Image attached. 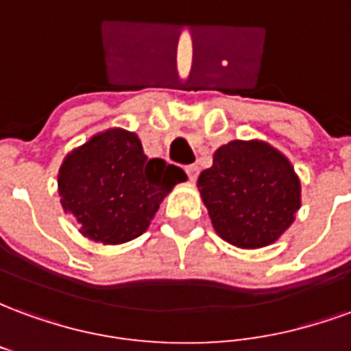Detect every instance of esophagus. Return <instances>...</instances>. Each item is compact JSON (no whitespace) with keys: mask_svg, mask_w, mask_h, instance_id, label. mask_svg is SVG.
Returning <instances> with one entry per match:
<instances>
[{"mask_svg":"<svg viewBox=\"0 0 351 351\" xmlns=\"http://www.w3.org/2000/svg\"><path fill=\"white\" fill-rule=\"evenodd\" d=\"M184 171H186V175H188V178H190V182H195V180H197V175H199L197 165H188Z\"/></svg>","mask_w":351,"mask_h":351,"instance_id":"34e87169","label":"esophagus"}]
</instances>
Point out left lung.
Listing matches in <instances>:
<instances>
[{
    "label": "left lung",
    "mask_w": 351,
    "mask_h": 351,
    "mask_svg": "<svg viewBox=\"0 0 351 351\" xmlns=\"http://www.w3.org/2000/svg\"><path fill=\"white\" fill-rule=\"evenodd\" d=\"M197 188L216 233L239 248L274 243L301 206V184L286 156L259 141H231L214 152Z\"/></svg>",
    "instance_id": "1"
}]
</instances>
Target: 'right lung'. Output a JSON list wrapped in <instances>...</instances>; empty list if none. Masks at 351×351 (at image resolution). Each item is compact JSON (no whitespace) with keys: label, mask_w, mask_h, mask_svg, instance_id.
Segmentation results:
<instances>
[{"label":"right lung","mask_w":351,"mask_h":351,"mask_svg":"<svg viewBox=\"0 0 351 351\" xmlns=\"http://www.w3.org/2000/svg\"><path fill=\"white\" fill-rule=\"evenodd\" d=\"M186 175L160 158H146L135 133L108 130L65 158L58 175L62 206L80 233L103 244L143 235L160 203Z\"/></svg>","instance_id":"1"}]
</instances>
